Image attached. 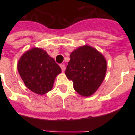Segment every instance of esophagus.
I'll list each match as a JSON object with an SVG mask.
<instances>
[{
	"label": "esophagus",
	"instance_id": "esophagus-1",
	"mask_svg": "<svg viewBox=\"0 0 135 135\" xmlns=\"http://www.w3.org/2000/svg\"><path fill=\"white\" fill-rule=\"evenodd\" d=\"M60 67L61 68L62 71H65V65L64 64H60Z\"/></svg>",
	"mask_w": 135,
	"mask_h": 135
}]
</instances>
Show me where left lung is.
I'll list each match as a JSON object with an SVG mask.
<instances>
[{"label": "left lung", "mask_w": 135, "mask_h": 135, "mask_svg": "<svg viewBox=\"0 0 135 135\" xmlns=\"http://www.w3.org/2000/svg\"><path fill=\"white\" fill-rule=\"evenodd\" d=\"M104 56L94 47L85 45L71 53L65 74L74 83V89L84 97L94 94L106 74Z\"/></svg>", "instance_id": "1"}]
</instances>
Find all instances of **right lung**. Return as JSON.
Segmentation results:
<instances>
[{
	"mask_svg": "<svg viewBox=\"0 0 135 135\" xmlns=\"http://www.w3.org/2000/svg\"><path fill=\"white\" fill-rule=\"evenodd\" d=\"M18 71L26 87L38 95L51 90L61 69L55 60L42 48L33 47L19 59Z\"/></svg>",
	"mask_w": 135,
	"mask_h": 135,
	"instance_id": "1",
	"label": "right lung"
}]
</instances>
